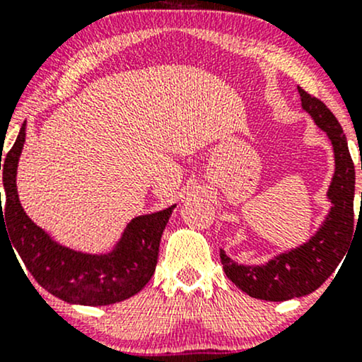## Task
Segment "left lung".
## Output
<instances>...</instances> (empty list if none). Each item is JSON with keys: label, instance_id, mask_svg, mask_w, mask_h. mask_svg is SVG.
Here are the masks:
<instances>
[{"label": "left lung", "instance_id": "1", "mask_svg": "<svg viewBox=\"0 0 362 362\" xmlns=\"http://www.w3.org/2000/svg\"><path fill=\"white\" fill-rule=\"evenodd\" d=\"M298 91L303 109L327 132L334 146L335 173L327 192L332 207L308 242L274 257L265 265H238L221 250L219 257L228 279L257 300L286 301L313 293L337 269L354 231L356 172L346 134L325 103L311 97L301 86Z\"/></svg>", "mask_w": 362, "mask_h": 362}]
</instances>
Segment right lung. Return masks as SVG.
<instances>
[{
	"label": "right lung",
	"instance_id": "add662e5",
	"mask_svg": "<svg viewBox=\"0 0 362 362\" xmlns=\"http://www.w3.org/2000/svg\"><path fill=\"white\" fill-rule=\"evenodd\" d=\"M25 143V122L13 148L0 160L5 209L0 199V231L23 260L27 271L45 291L71 305L105 306L139 293L155 274L161 235L175 206L138 216L127 224L109 253H83L62 247L25 214L16 192V168ZM22 267V265H20Z\"/></svg>",
	"mask_w": 362,
	"mask_h": 362
}]
</instances>
